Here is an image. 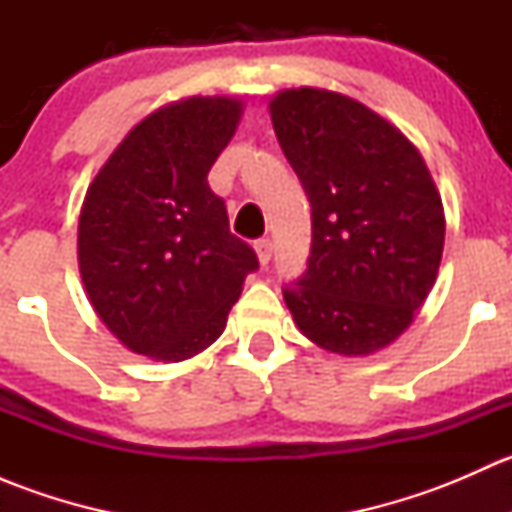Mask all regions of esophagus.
Here are the masks:
<instances>
[{
  "label": "esophagus",
  "instance_id": "34e87169",
  "mask_svg": "<svg viewBox=\"0 0 512 512\" xmlns=\"http://www.w3.org/2000/svg\"><path fill=\"white\" fill-rule=\"evenodd\" d=\"M255 252H257V260H260V265H267V262L272 260V242L267 240V237H262V240L255 242Z\"/></svg>",
  "mask_w": 512,
  "mask_h": 512
}]
</instances>
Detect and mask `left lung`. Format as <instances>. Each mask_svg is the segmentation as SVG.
Listing matches in <instances>:
<instances>
[{"instance_id": "8db88e82", "label": "left lung", "mask_w": 512, "mask_h": 512, "mask_svg": "<svg viewBox=\"0 0 512 512\" xmlns=\"http://www.w3.org/2000/svg\"><path fill=\"white\" fill-rule=\"evenodd\" d=\"M270 116L312 205V252L285 287L287 309L327 352H379L414 322L441 265L446 215L426 160L394 123L337 91H280Z\"/></svg>"}]
</instances>
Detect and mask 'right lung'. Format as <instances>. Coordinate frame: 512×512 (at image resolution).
I'll return each mask as SVG.
<instances>
[{
    "mask_svg": "<svg viewBox=\"0 0 512 512\" xmlns=\"http://www.w3.org/2000/svg\"><path fill=\"white\" fill-rule=\"evenodd\" d=\"M240 116L235 96L168 103L128 131L86 190L81 282L98 319L133 354L185 361L208 349L257 270L208 185Z\"/></svg>",
    "mask_w": 512,
    "mask_h": 512,
    "instance_id": "add662e5",
    "label": "right lung"
}]
</instances>
